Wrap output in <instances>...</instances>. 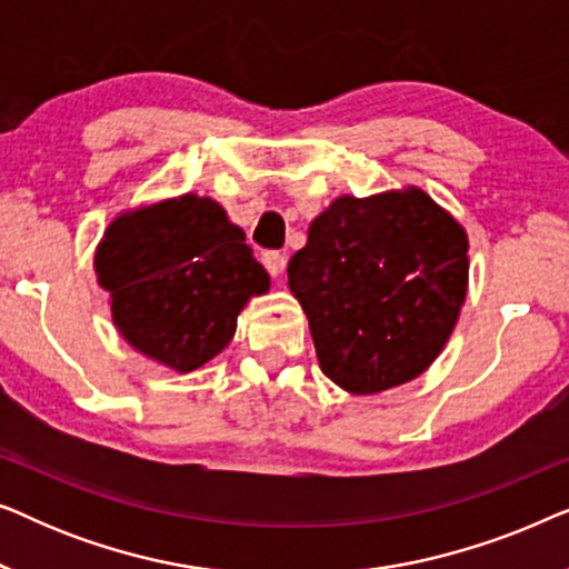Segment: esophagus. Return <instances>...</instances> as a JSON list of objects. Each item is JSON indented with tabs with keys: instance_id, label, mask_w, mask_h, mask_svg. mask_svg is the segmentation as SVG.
<instances>
[{
	"instance_id": "esophagus-1",
	"label": "esophagus",
	"mask_w": 569,
	"mask_h": 569,
	"mask_svg": "<svg viewBox=\"0 0 569 569\" xmlns=\"http://www.w3.org/2000/svg\"><path fill=\"white\" fill-rule=\"evenodd\" d=\"M261 261H263V267H267V271H269L271 277H279L284 271L287 256L282 251H263L261 253Z\"/></svg>"
}]
</instances>
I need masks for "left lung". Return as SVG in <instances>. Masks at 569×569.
<instances>
[{
	"label": "left lung",
	"mask_w": 569,
	"mask_h": 569,
	"mask_svg": "<svg viewBox=\"0 0 569 569\" xmlns=\"http://www.w3.org/2000/svg\"><path fill=\"white\" fill-rule=\"evenodd\" d=\"M466 251L461 224L417 189L318 214L287 277L326 376L378 393L430 368L463 306Z\"/></svg>",
	"instance_id": "1"
}]
</instances>
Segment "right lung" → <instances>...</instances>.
<instances>
[{
	"label": "right lung",
	"instance_id": "add662e5",
	"mask_svg": "<svg viewBox=\"0 0 569 569\" xmlns=\"http://www.w3.org/2000/svg\"><path fill=\"white\" fill-rule=\"evenodd\" d=\"M96 271L129 345L178 372L222 352L240 308L269 290L243 230L217 201L193 193L119 217Z\"/></svg>",
	"mask_w": 569,
	"mask_h": 569
}]
</instances>
